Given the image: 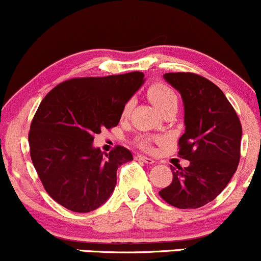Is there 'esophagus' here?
<instances>
[{"label": "esophagus", "mask_w": 261, "mask_h": 261, "mask_svg": "<svg viewBox=\"0 0 261 261\" xmlns=\"http://www.w3.org/2000/svg\"><path fill=\"white\" fill-rule=\"evenodd\" d=\"M136 159H137V161L146 163V164H153V163H155L152 158H148V156H144V155H137Z\"/></svg>", "instance_id": "esophagus-1"}]
</instances>
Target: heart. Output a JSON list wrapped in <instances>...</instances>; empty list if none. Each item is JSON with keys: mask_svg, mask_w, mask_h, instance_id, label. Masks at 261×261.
I'll use <instances>...</instances> for the list:
<instances>
[{"mask_svg": "<svg viewBox=\"0 0 261 261\" xmlns=\"http://www.w3.org/2000/svg\"><path fill=\"white\" fill-rule=\"evenodd\" d=\"M148 97L150 102H152L161 112L169 105L177 103L176 93H175L168 85L162 83L153 84L152 86L149 87ZM131 107H133V100H128V102L125 103L124 108H122V115H124V117L128 115V113L131 111ZM137 143H139L141 148L146 150H149L150 147H152L149 139H146V137H140V139L137 140Z\"/></svg>", "mask_w": 261, "mask_h": 261, "instance_id": "heart-1", "label": "heart"}]
</instances>
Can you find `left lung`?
I'll use <instances>...</instances> for the list:
<instances>
[{
	"label": "left lung",
	"mask_w": 261,
	"mask_h": 261,
	"mask_svg": "<svg viewBox=\"0 0 261 261\" xmlns=\"http://www.w3.org/2000/svg\"><path fill=\"white\" fill-rule=\"evenodd\" d=\"M165 81L180 92L185 134L178 154L187 168L172 169V182L159 192L172 206L197 209L220 194L237 170L242 125L224 92L200 75L168 73Z\"/></svg>",
	"instance_id": "8db88e82"
}]
</instances>
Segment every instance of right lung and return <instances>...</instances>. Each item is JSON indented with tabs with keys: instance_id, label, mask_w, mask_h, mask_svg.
Here are the masks:
<instances>
[{
	"instance_id": "add662e5",
	"label": "right lung",
	"mask_w": 261,
	"mask_h": 261,
	"mask_svg": "<svg viewBox=\"0 0 261 261\" xmlns=\"http://www.w3.org/2000/svg\"><path fill=\"white\" fill-rule=\"evenodd\" d=\"M143 76L133 71L71 79L40 103L29 133L31 161L46 192L64 208L92 212L114 192L118 168L133 154L121 146L105 154L93 147V136L117 126Z\"/></svg>"
}]
</instances>
